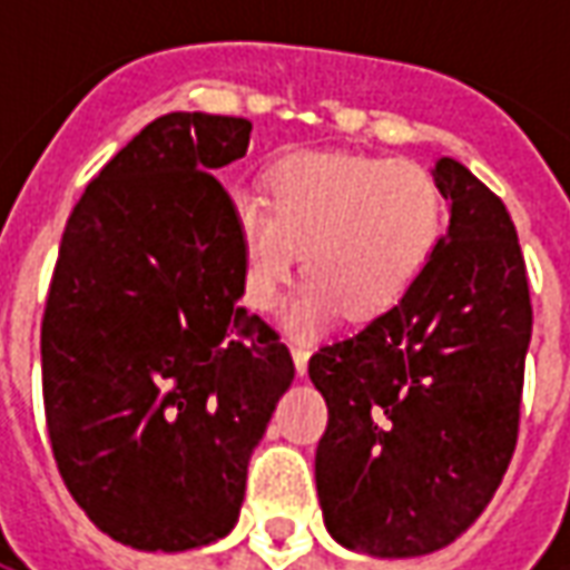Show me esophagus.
I'll return each mask as SVG.
<instances>
[{
  "label": "esophagus",
  "mask_w": 570,
  "mask_h": 570,
  "mask_svg": "<svg viewBox=\"0 0 570 570\" xmlns=\"http://www.w3.org/2000/svg\"><path fill=\"white\" fill-rule=\"evenodd\" d=\"M308 357H311L308 347L293 345V363H296V372H298V375H305V372H308Z\"/></svg>",
  "instance_id": "1"
}]
</instances>
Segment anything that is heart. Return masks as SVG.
Listing matches in <instances>:
<instances>
[{
  "mask_svg": "<svg viewBox=\"0 0 570 570\" xmlns=\"http://www.w3.org/2000/svg\"><path fill=\"white\" fill-rule=\"evenodd\" d=\"M445 207L436 179L412 161L347 151H293L265 174V204L237 198L232 232L240 296L272 311L296 272L286 330L326 333L342 314L372 321L400 305L440 247Z\"/></svg>",
  "mask_w": 570,
  "mask_h": 570,
  "instance_id": "1",
  "label": "heart"
}]
</instances>
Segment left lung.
<instances>
[{
	"mask_svg": "<svg viewBox=\"0 0 570 570\" xmlns=\"http://www.w3.org/2000/svg\"><path fill=\"white\" fill-rule=\"evenodd\" d=\"M433 179L452 216L419 284L308 363L330 409L314 458L323 519L382 559L461 538L519 436L531 296L513 219L454 158Z\"/></svg>",
	"mask_w": 570,
	"mask_h": 570,
	"instance_id": "obj_1",
	"label": "left lung"
}]
</instances>
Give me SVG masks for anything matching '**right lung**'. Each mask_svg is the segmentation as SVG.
Instances as JSON below:
<instances>
[{"label":"right lung","mask_w":570,"mask_h":570,"mask_svg":"<svg viewBox=\"0 0 570 570\" xmlns=\"http://www.w3.org/2000/svg\"><path fill=\"white\" fill-rule=\"evenodd\" d=\"M247 118H155L69 213L42 317L45 421L69 494L109 538L183 552L225 538L249 454L293 384L289 351L237 305L216 170Z\"/></svg>","instance_id":"1"}]
</instances>
